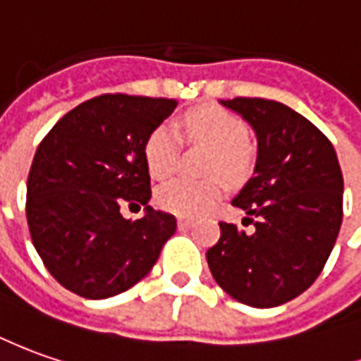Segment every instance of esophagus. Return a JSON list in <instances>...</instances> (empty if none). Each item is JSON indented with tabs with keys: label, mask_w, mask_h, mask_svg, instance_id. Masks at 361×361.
Here are the masks:
<instances>
[{
	"label": "esophagus",
	"mask_w": 361,
	"mask_h": 361,
	"mask_svg": "<svg viewBox=\"0 0 361 361\" xmlns=\"http://www.w3.org/2000/svg\"><path fill=\"white\" fill-rule=\"evenodd\" d=\"M191 225H193V219H185V217H180V219H178V227H180V229H190Z\"/></svg>",
	"instance_id": "esophagus-1"
}]
</instances>
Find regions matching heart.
Masks as SVG:
<instances>
[{
	"mask_svg": "<svg viewBox=\"0 0 361 361\" xmlns=\"http://www.w3.org/2000/svg\"><path fill=\"white\" fill-rule=\"evenodd\" d=\"M183 130L195 144L212 149V160L207 166L209 176H219L229 183L247 178L252 158L247 146V128L237 116L217 106H200L183 118ZM144 154L152 176L168 178L178 168V132L170 126H158L146 140ZM219 197L221 188L217 181L171 180L156 193L161 209L181 217H195L209 212Z\"/></svg>",
	"mask_w": 361,
	"mask_h": 361,
	"instance_id": "1",
	"label": "heart"
}]
</instances>
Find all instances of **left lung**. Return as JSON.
<instances>
[{
    "mask_svg": "<svg viewBox=\"0 0 361 361\" xmlns=\"http://www.w3.org/2000/svg\"><path fill=\"white\" fill-rule=\"evenodd\" d=\"M219 104L239 114L257 138L251 180L231 201L245 219L255 217V229L219 223L221 237L207 251V264L235 300L281 306L314 283L334 249L344 193L340 164L330 140L283 102L233 98Z\"/></svg>",
    "mask_w": 361,
    "mask_h": 361,
    "instance_id": "8db88e82",
    "label": "left lung"
}]
</instances>
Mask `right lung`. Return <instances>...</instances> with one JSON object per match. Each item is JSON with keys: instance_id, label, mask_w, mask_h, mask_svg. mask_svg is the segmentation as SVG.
<instances>
[{"instance_id": "add662e5", "label": "right lung", "mask_w": 361, "mask_h": 361, "mask_svg": "<svg viewBox=\"0 0 361 361\" xmlns=\"http://www.w3.org/2000/svg\"><path fill=\"white\" fill-rule=\"evenodd\" d=\"M176 100L102 94L59 120L37 148L27 180V223L47 271L71 293L102 300L152 271L176 217L149 200L146 140ZM144 204L124 220L119 205Z\"/></svg>"}]
</instances>
